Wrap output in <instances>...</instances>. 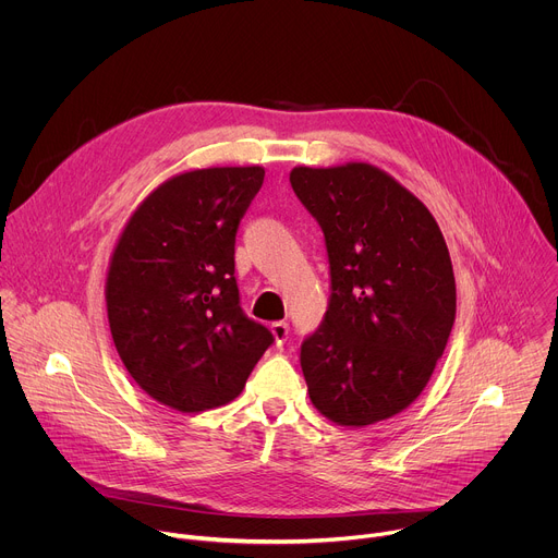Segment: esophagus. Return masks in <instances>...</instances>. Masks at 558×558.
Segmentation results:
<instances>
[{
	"label": "esophagus",
	"mask_w": 558,
	"mask_h": 558,
	"mask_svg": "<svg viewBox=\"0 0 558 558\" xmlns=\"http://www.w3.org/2000/svg\"><path fill=\"white\" fill-rule=\"evenodd\" d=\"M271 333L276 338V344L282 347L287 342V338H289V325L287 323H274L271 325Z\"/></svg>",
	"instance_id": "1"
}]
</instances>
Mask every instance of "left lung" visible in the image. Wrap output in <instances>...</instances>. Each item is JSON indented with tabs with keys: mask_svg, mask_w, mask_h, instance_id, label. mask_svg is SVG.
Wrapping results in <instances>:
<instances>
[{
	"mask_svg": "<svg viewBox=\"0 0 558 558\" xmlns=\"http://www.w3.org/2000/svg\"><path fill=\"white\" fill-rule=\"evenodd\" d=\"M291 187L323 227L331 298L300 349L313 407L362 428L402 413L444 355L454 274L426 205L368 163L293 168Z\"/></svg>",
	"mask_w": 558,
	"mask_h": 558,
	"instance_id": "left-lung-1",
	"label": "left lung"
}]
</instances>
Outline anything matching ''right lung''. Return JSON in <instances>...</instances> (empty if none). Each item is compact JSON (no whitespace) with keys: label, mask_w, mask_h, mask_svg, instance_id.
<instances>
[{"label":"right lung","mask_w":558,"mask_h":558,"mask_svg":"<svg viewBox=\"0 0 558 558\" xmlns=\"http://www.w3.org/2000/svg\"><path fill=\"white\" fill-rule=\"evenodd\" d=\"M265 170L207 168L158 185L130 216L110 258L114 347L156 402L201 413L231 402L274 344L241 308L235 231Z\"/></svg>","instance_id":"right-lung-1"}]
</instances>
